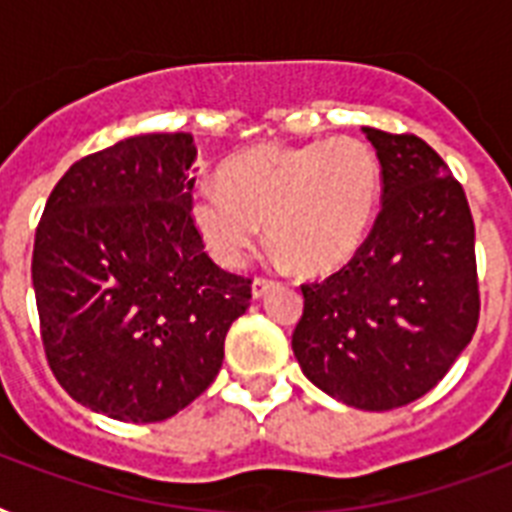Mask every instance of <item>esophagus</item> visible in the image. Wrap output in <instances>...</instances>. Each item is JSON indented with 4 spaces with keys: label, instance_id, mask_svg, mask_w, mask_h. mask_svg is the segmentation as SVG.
I'll list each match as a JSON object with an SVG mask.
<instances>
[{
    "label": "esophagus",
    "instance_id": "34e87169",
    "mask_svg": "<svg viewBox=\"0 0 512 512\" xmlns=\"http://www.w3.org/2000/svg\"><path fill=\"white\" fill-rule=\"evenodd\" d=\"M276 287H279V284H276L273 279H263V276H257V279L252 281V297H257V300H260V297H265L268 292H271V289H276Z\"/></svg>",
    "mask_w": 512,
    "mask_h": 512
}]
</instances>
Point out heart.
Returning <instances> with one entry per match:
<instances>
[{"label":"heart","instance_id":"obj_1","mask_svg":"<svg viewBox=\"0 0 512 512\" xmlns=\"http://www.w3.org/2000/svg\"><path fill=\"white\" fill-rule=\"evenodd\" d=\"M382 193L380 159L364 140L257 146L217 170V188L191 199V223L223 268H239L260 225L276 252L303 273L350 263L369 236Z\"/></svg>","mask_w":512,"mask_h":512}]
</instances>
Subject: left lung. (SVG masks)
<instances>
[{"mask_svg": "<svg viewBox=\"0 0 512 512\" xmlns=\"http://www.w3.org/2000/svg\"><path fill=\"white\" fill-rule=\"evenodd\" d=\"M382 209L356 257L303 284L292 350L342 404L388 412L433 390L478 327L476 225L462 185L417 135L364 127Z\"/></svg>", "mask_w": 512, "mask_h": 512, "instance_id": "left-lung-1", "label": "left lung"}]
</instances>
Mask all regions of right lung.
<instances>
[{"instance_id":"add662e5","label":"right lung","mask_w":512,"mask_h":512,"mask_svg":"<svg viewBox=\"0 0 512 512\" xmlns=\"http://www.w3.org/2000/svg\"><path fill=\"white\" fill-rule=\"evenodd\" d=\"M193 162L191 132L119 140L68 167L36 228L50 369L111 420H167L201 396L252 300V281L217 268L193 228Z\"/></svg>"}]
</instances>
